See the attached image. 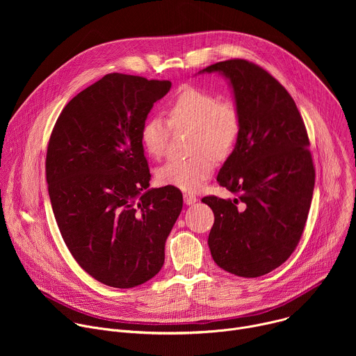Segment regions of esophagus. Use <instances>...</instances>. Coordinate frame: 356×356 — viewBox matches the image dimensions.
<instances>
[{
    "label": "esophagus",
    "instance_id": "34e87169",
    "mask_svg": "<svg viewBox=\"0 0 356 356\" xmlns=\"http://www.w3.org/2000/svg\"><path fill=\"white\" fill-rule=\"evenodd\" d=\"M183 198H184V202H186L187 206H193V204H195V202H197V197L194 194H191V193H184Z\"/></svg>",
    "mask_w": 356,
    "mask_h": 356
}]
</instances>
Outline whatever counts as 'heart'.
Instances as JSON below:
<instances>
[{
	"instance_id": "heart-1",
	"label": "heart",
	"mask_w": 356,
	"mask_h": 356,
	"mask_svg": "<svg viewBox=\"0 0 356 356\" xmlns=\"http://www.w3.org/2000/svg\"><path fill=\"white\" fill-rule=\"evenodd\" d=\"M169 121L162 115H150L140 128V142L146 154L161 158L165 154L170 127L193 129L191 154L188 159L168 161L156 172L162 186L183 191H197L213 176L216 158L231 154L241 132V114L229 98H218L200 87H184L170 101Z\"/></svg>"
}]
</instances>
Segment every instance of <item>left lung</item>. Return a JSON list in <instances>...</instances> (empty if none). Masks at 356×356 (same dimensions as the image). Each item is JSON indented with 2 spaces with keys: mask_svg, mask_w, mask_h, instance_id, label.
<instances>
[{
  "mask_svg": "<svg viewBox=\"0 0 356 356\" xmlns=\"http://www.w3.org/2000/svg\"><path fill=\"white\" fill-rule=\"evenodd\" d=\"M204 72L229 80L241 114L239 136L217 177L238 198L201 200L214 213L209 246L224 270L264 276L290 258L307 221L316 180L307 129L291 95L261 66L231 59Z\"/></svg>",
  "mask_w": 356,
  "mask_h": 356,
  "instance_id": "8db88e82",
  "label": "left lung"
}]
</instances>
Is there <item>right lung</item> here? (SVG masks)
Instances as JSON below:
<instances>
[{"mask_svg": "<svg viewBox=\"0 0 356 356\" xmlns=\"http://www.w3.org/2000/svg\"><path fill=\"white\" fill-rule=\"evenodd\" d=\"M169 80L110 73L59 115L46 154L54 214L76 262L95 280L131 289L159 273L181 211L179 188H147L140 128Z\"/></svg>", "mask_w": 356, "mask_h": 356, "instance_id": "right-lung-1", "label": "right lung"}]
</instances>
